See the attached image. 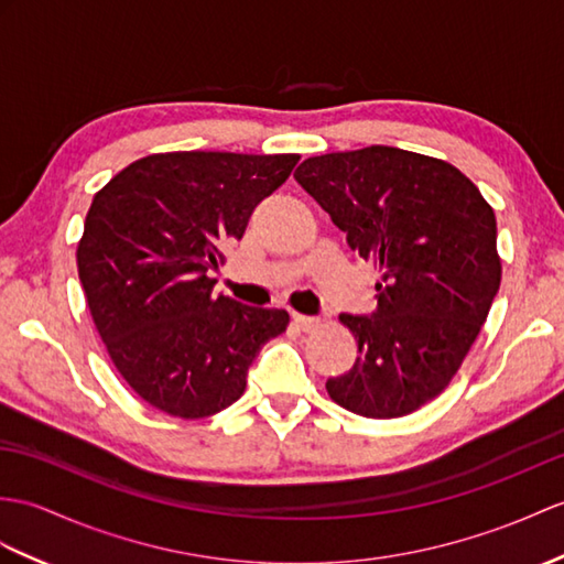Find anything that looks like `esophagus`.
I'll return each mask as SVG.
<instances>
[{
	"label": "esophagus",
	"mask_w": 564,
	"mask_h": 564,
	"mask_svg": "<svg viewBox=\"0 0 564 564\" xmlns=\"http://www.w3.org/2000/svg\"><path fill=\"white\" fill-rule=\"evenodd\" d=\"M293 324L297 326V329L312 332L314 326H319V319L317 317H310V314H293Z\"/></svg>",
	"instance_id": "34e87169"
}]
</instances>
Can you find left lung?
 I'll return each mask as SVG.
<instances>
[{
  "instance_id": "1",
  "label": "left lung",
  "mask_w": 564,
  "mask_h": 564,
  "mask_svg": "<svg viewBox=\"0 0 564 564\" xmlns=\"http://www.w3.org/2000/svg\"><path fill=\"white\" fill-rule=\"evenodd\" d=\"M293 177L379 269L377 310L341 314L356 365L326 391L365 417L409 415L449 384L500 291L492 208L462 170L394 147L314 155Z\"/></svg>"
}]
</instances>
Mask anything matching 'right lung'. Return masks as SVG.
<instances>
[{
    "instance_id": "1",
    "label": "right lung",
    "mask_w": 564,
    "mask_h": 564,
    "mask_svg": "<svg viewBox=\"0 0 564 564\" xmlns=\"http://www.w3.org/2000/svg\"><path fill=\"white\" fill-rule=\"evenodd\" d=\"M297 161L295 153H153L94 196L78 279L117 372L153 409L185 421L228 409L261 346L285 332V310L214 295L212 271Z\"/></svg>"
}]
</instances>
